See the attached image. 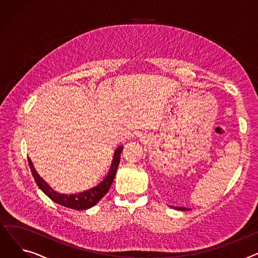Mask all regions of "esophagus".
Segmentation results:
<instances>
[{
    "mask_svg": "<svg viewBox=\"0 0 258 258\" xmlns=\"http://www.w3.org/2000/svg\"><path fill=\"white\" fill-rule=\"evenodd\" d=\"M136 136L139 137V138H141V139H146V138H147V134H146L145 132L138 131V132L136 133Z\"/></svg>",
    "mask_w": 258,
    "mask_h": 258,
    "instance_id": "1",
    "label": "esophagus"
}]
</instances>
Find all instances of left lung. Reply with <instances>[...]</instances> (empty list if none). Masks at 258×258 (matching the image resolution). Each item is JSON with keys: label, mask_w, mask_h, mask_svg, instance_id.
<instances>
[{"label": "left lung", "mask_w": 258, "mask_h": 258, "mask_svg": "<svg viewBox=\"0 0 258 258\" xmlns=\"http://www.w3.org/2000/svg\"><path fill=\"white\" fill-rule=\"evenodd\" d=\"M170 207H172V206H170ZM172 208H174V209H177V210H189V209H187V208H185V207H172Z\"/></svg>", "instance_id": "1"}]
</instances>
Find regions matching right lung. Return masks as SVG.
I'll list each match as a JSON object with an SVG mask.
<instances>
[{"instance_id": "1", "label": "right lung", "mask_w": 258, "mask_h": 258, "mask_svg": "<svg viewBox=\"0 0 258 258\" xmlns=\"http://www.w3.org/2000/svg\"><path fill=\"white\" fill-rule=\"evenodd\" d=\"M122 150H123V146L122 145H119L116 148L113 155L111 166L108 168L103 179L98 184L87 189V190L75 192V194H60L56 190H54V189L36 172L31 162V159L29 157H28V162H29V166H30L32 175L37 186L42 189V191L47 197H49L53 202L57 203V204L61 206L75 209V210H86L96 205L97 203L107 194L108 189H110L115 179Z\"/></svg>"}]
</instances>
